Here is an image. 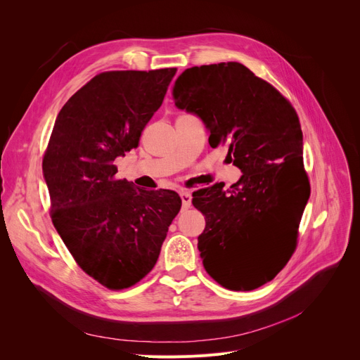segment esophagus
<instances>
[{
  "label": "esophagus",
  "mask_w": 360,
  "mask_h": 360,
  "mask_svg": "<svg viewBox=\"0 0 360 360\" xmlns=\"http://www.w3.org/2000/svg\"><path fill=\"white\" fill-rule=\"evenodd\" d=\"M179 195H181V200H182V207H184V209H190V207H191V200H193L191 193L186 191V190H182L179 193Z\"/></svg>",
  "instance_id": "esophagus-1"
}]
</instances>
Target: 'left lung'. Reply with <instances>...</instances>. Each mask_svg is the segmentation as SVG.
I'll list each match as a JSON object with an SVG mask.
<instances>
[{
	"label": "left lung",
	"mask_w": 360,
	"mask_h": 360,
	"mask_svg": "<svg viewBox=\"0 0 360 360\" xmlns=\"http://www.w3.org/2000/svg\"><path fill=\"white\" fill-rule=\"evenodd\" d=\"M175 105L198 115L212 147L226 144L240 179L193 193L205 216L198 236L202 266L220 286L248 292L271 281L297 247L311 186L304 137L292 103L239 63L186 68Z\"/></svg>",
	"instance_id": "1"
}]
</instances>
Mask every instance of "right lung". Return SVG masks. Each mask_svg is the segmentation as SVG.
I'll return each mask as SVG.
<instances>
[{
  "mask_svg": "<svg viewBox=\"0 0 360 360\" xmlns=\"http://www.w3.org/2000/svg\"><path fill=\"white\" fill-rule=\"evenodd\" d=\"M176 68L105 71L60 110L42 169L51 219L77 266L110 290L134 286L159 258L181 210L175 191L117 179L118 156L139 147Z\"/></svg>",
  "mask_w": 360,
  "mask_h": 360,
  "instance_id": "obj_1",
  "label": "right lung"
}]
</instances>
